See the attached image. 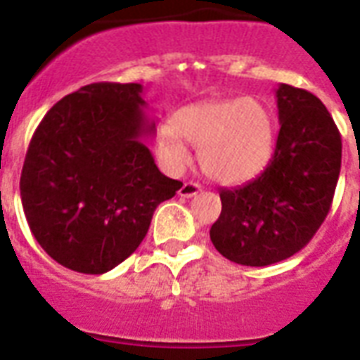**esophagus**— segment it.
<instances>
[{
	"label": "esophagus",
	"mask_w": 360,
	"mask_h": 360,
	"mask_svg": "<svg viewBox=\"0 0 360 360\" xmlns=\"http://www.w3.org/2000/svg\"><path fill=\"white\" fill-rule=\"evenodd\" d=\"M198 192H202V185H198V183H192V181H188V183H185V185L179 188V196L181 198H192V196H196Z\"/></svg>",
	"instance_id": "34e87169"
}]
</instances>
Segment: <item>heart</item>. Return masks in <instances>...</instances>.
I'll return each mask as SVG.
<instances>
[{
    "mask_svg": "<svg viewBox=\"0 0 360 360\" xmlns=\"http://www.w3.org/2000/svg\"><path fill=\"white\" fill-rule=\"evenodd\" d=\"M276 123L257 98H222L183 106L157 134V149L169 166L188 160L186 143L200 149L209 179L237 185L262 174L273 157Z\"/></svg>",
    "mask_w": 360,
    "mask_h": 360,
    "instance_id": "1",
    "label": "heart"
}]
</instances>
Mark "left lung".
<instances>
[{
	"instance_id": "left-lung-1",
	"label": "left lung",
	"mask_w": 360,
	"mask_h": 360,
	"mask_svg": "<svg viewBox=\"0 0 360 360\" xmlns=\"http://www.w3.org/2000/svg\"><path fill=\"white\" fill-rule=\"evenodd\" d=\"M280 132L267 168L237 188H222L211 226L214 248L230 262L265 267L310 243L329 214L342 164V138L325 104L307 89H276Z\"/></svg>"
}]
</instances>
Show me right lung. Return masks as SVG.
<instances>
[{"label": "right lung", "mask_w": 360, "mask_h": 360, "mask_svg": "<svg viewBox=\"0 0 360 360\" xmlns=\"http://www.w3.org/2000/svg\"><path fill=\"white\" fill-rule=\"evenodd\" d=\"M140 84L98 82L56 103L25 155L20 196L31 233L59 265L103 274L140 246L158 203L183 183L155 164Z\"/></svg>", "instance_id": "add662e5"}]
</instances>
